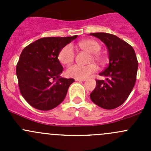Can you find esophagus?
I'll list each match as a JSON object with an SVG mask.
<instances>
[{
    "mask_svg": "<svg viewBox=\"0 0 151 151\" xmlns=\"http://www.w3.org/2000/svg\"><path fill=\"white\" fill-rule=\"evenodd\" d=\"M75 81H79V82H85V80H80V79H75Z\"/></svg>",
    "mask_w": 151,
    "mask_h": 151,
    "instance_id": "esophagus-1",
    "label": "esophagus"
}]
</instances>
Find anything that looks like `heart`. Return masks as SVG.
<instances>
[{"label":"heart","instance_id":"heart-1","mask_svg":"<svg viewBox=\"0 0 151 151\" xmlns=\"http://www.w3.org/2000/svg\"><path fill=\"white\" fill-rule=\"evenodd\" d=\"M79 47L82 50L91 53V60H94L99 63H101L104 61L102 56L98 53L101 50V45L95 40L86 39L79 42ZM58 59L60 63L63 65H69L74 61V52L73 47L68 45L61 49L58 55ZM97 67L94 63H91L87 66H80L74 64L69 66L66 69V74L70 77L76 79L84 80L89 77L91 74L95 72Z\"/></svg>","mask_w":151,"mask_h":151}]
</instances>
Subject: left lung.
I'll use <instances>...</instances> for the list:
<instances>
[{
    "label": "left lung",
    "instance_id": "8db88e82",
    "mask_svg": "<svg viewBox=\"0 0 151 151\" xmlns=\"http://www.w3.org/2000/svg\"><path fill=\"white\" fill-rule=\"evenodd\" d=\"M106 45L109 54V66L99 73L105 80H96L90 94L91 101L106 109L118 107L127 99L137 78L138 61L133 47L115 35L93 33Z\"/></svg>",
    "mask_w": 151,
    "mask_h": 151
}]
</instances>
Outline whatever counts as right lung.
<instances>
[{"instance_id":"obj_1","label":"right lung","mask_w":151,"mask_h":151,"mask_svg":"<svg viewBox=\"0 0 151 151\" xmlns=\"http://www.w3.org/2000/svg\"><path fill=\"white\" fill-rule=\"evenodd\" d=\"M77 37L42 38L22 50L16 74L21 94L33 107L50 110L64 100L74 80L60 77L63 68L58 57L61 49Z\"/></svg>"}]
</instances>
